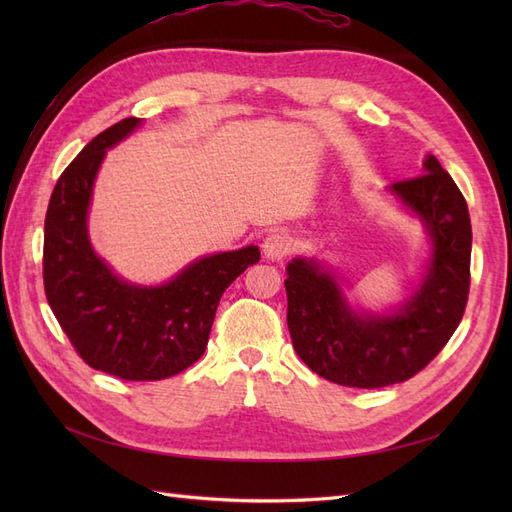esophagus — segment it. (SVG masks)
Returning a JSON list of instances; mask_svg holds the SVG:
<instances>
[{
    "instance_id": "34e87169",
    "label": "esophagus",
    "mask_w": 512,
    "mask_h": 512,
    "mask_svg": "<svg viewBox=\"0 0 512 512\" xmlns=\"http://www.w3.org/2000/svg\"><path fill=\"white\" fill-rule=\"evenodd\" d=\"M292 250V239L286 232H271V235L262 243V252L269 260H282Z\"/></svg>"
}]
</instances>
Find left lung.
I'll list each match as a JSON object with an SVG mask.
<instances>
[{
  "label": "left lung",
  "instance_id": "left-lung-1",
  "mask_svg": "<svg viewBox=\"0 0 512 512\" xmlns=\"http://www.w3.org/2000/svg\"><path fill=\"white\" fill-rule=\"evenodd\" d=\"M389 192L423 222L431 243L421 284L393 312L354 309L316 258H292L286 267L294 350L318 376L354 389H380L418 374L451 339L468 303L472 226L453 177L427 156L423 175L397 181Z\"/></svg>",
  "mask_w": 512,
  "mask_h": 512
}]
</instances>
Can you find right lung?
<instances>
[{
  "label": "right lung",
  "instance_id": "obj_1",
  "mask_svg": "<svg viewBox=\"0 0 512 512\" xmlns=\"http://www.w3.org/2000/svg\"><path fill=\"white\" fill-rule=\"evenodd\" d=\"M141 119L128 117L61 173L44 220V292L74 350L121 380H164L203 356L224 290L260 260L256 245L190 262L160 286H138L94 252L87 230L91 192L106 156Z\"/></svg>",
  "mask_w": 512,
  "mask_h": 512
}]
</instances>
